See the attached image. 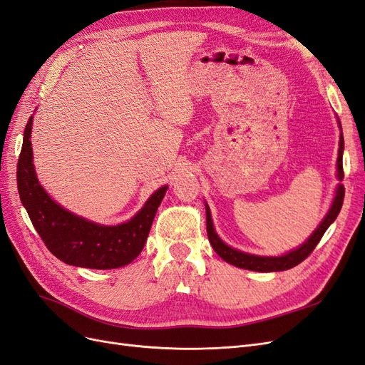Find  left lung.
Instances as JSON below:
<instances>
[{
  "label": "left lung",
  "instance_id": "1",
  "mask_svg": "<svg viewBox=\"0 0 365 365\" xmlns=\"http://www.w3.org/2000/svg\"><path fill=\"white\" fill-rule=\"evenodd\" d=\"M341 127V125H339ZM343 150H344V139L343 135L339 138V150H338V179L343 180L344 178V171H343ZM344 202V186L339 185L336 190V195L332 203L331 210H329L327 215L324 217V220L322 221V225L317 227V230L311 235V238L304 242L303 245H300L299 249L292 250L284 256H277V257H268V256H256V255H249V253H242L240 250H235L232 247L226 245L222 242L218 235L214 230V225H212V218H210V210L206 205V230H207V238L209 242L212 244L214 250L217 252V255L225 259L226 262L240 267V268H245V269H252V272H284V269H289L292 267L299 265L302 261L307 259V257L314 252L315 245L320 242L322 237L324 235V232L327 230V227L332 225L335 221V218L338 217L341 206H343Z\"/></svg>",
  "mask_w": 365,
  "mask_h": 365
}]
</instances>
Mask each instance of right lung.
<instances>
[{"label":"right lung","instance_id":"obj_1","mask_svg":"<svg viewBox=\"0 0 365 365\" xmlns=\"http://www.w3.org/2000/svg\"><path fill=\"white\" fill-rule=\"evenodd\" d=\"M31 123L33 116L26 125L18 159V191L46 249L65 264L83 268L110 269L130 264L144 249L151 222L168 186L159 187L130 221L118 226L96 225L68 212L53 202L36 179L30 140Z\"/></svg>","mask_w":365,"mask_h":365}]
</instances>
